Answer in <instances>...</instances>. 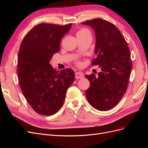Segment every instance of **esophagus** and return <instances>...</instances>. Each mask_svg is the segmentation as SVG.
I'll list each match as a JSON object with an SVG mask.
<instances>
[{"mask_svg":"<svg viewBox=\"0 0 148 148\" xmlns=\"http://www.w3.org/2000/svg\"><path fill=\"white\" fill-rule=\"evenodd\" d=\"M84 77L83 73L82 72H76L75 73V78L76 79H82Z\"/></svg>","mask_w":148,"mask_h":148,"instance_id":"34e87169","label":"esophagus"}]
</instances>
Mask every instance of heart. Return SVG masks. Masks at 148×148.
<instances>
[{
	"instance_id": "heart-1",
	"label": "heart",
	"mask_w": 148,
	"mask_h": 148,
	"mask_svg": "<svg viewBox=\"0 0 148 148\" xmlns=\"http://www.w3.org/2000/svg\"><path fill=\"white\" fill-rule=\"evenodd\" d=\"M86 31H88V30L86 29L83 28V29H80V30L78 31V33H84V32H86ZM78 33H77V34H78Z\"/></svg>"
}]
</instances>
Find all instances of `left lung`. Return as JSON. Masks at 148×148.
Here are the masks:
<instances>
[{"mask_svg":"<svg viewBox=\"0 0 148 148\" xmlns=\"http://www.w3.org/2000/svg\"><path fill=\"white\" fill-rule=\"evenodd\" d=\"M82 24L90 26L96 34L91 65H99L101 71L86 75L90 86L85 92L87 100L98 110L106 111L117 105L126 92L132 64L128 44L119 29L106 20L96 18Z\"/></svg>","mask_w":148,"mask_h":148,"instance_id":"8db88e82","label":"left lung"}]
</instances>
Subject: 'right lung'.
Segmentation results:
<instances>
[{
  "label": "right lung",
  "instance_id": "1",
  "mask_svg": "<svg viewBox=\"0 0 148 148\" xmlns=\"http://www.w3.org/2000/svg\"><path fill=\"white\" fill-rule=\"evenodd\" d=\"M71 25L39 24L21 42L17 63L19 83L26 101L39 114L49 116L57 112L75 79L73 70L56 71L49 64L60 51L61 39Z\"/></svg>",
  "mask_w": 148,
  "mask_h": 148
}]
</instances>
